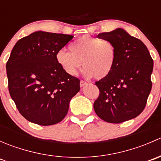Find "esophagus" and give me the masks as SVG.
Returning a JSON list of instances; mask_svg holds the SVG:
<instances>
[{"mask_svg": "<svg viewBox=\"0 0 161 161\" xmlns=\"http://www.w3.org/2000/svg\"><path fill=\"white\" fill-rule=\"evenodd\" d=\"M86 84H87V82H86V81H84V80H81L80 81V86L81 87L84 86H86Z\"/></svg>", "mask_w": 161, "mask_h": 161, "instance_id": "34e87169", "label": "esophagus"}]
</instances>
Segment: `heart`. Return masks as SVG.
Masks as SVG:
<instances>
[{"mask_svg": "<svg viewBox=\"0 0 161 161\" xmlns=\"http://www.w3.org/2000/svg\"><path fill=\"white\" fill-rule=\"evenodd\" d=\"M69 50L70 52L59 50L56 59L70 75L77 74L82 62L86 75L103 79L111 72L116 62V47L108 40L84 35L71 43Z\"/></svg>", "mask_w": 161, "mask_h": 161, "instance_id": "1", "label": "heart"}]
</instances>
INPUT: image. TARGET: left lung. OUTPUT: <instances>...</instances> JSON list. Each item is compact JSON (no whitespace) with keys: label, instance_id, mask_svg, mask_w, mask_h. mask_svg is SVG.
<instances>
[{"label":"left lung","instance_id":"8db88e82","mask_svg":"<svg viewBox=\"0 0 161 161\" xmlns=\"http://www.w3.org/2000/svg\"><path fill=\"white\" fill-rule=\"evenodd\" d=\"M97 36L114 44L117 58L111 72L95 82L100 94L93 103L94 111L107 122L129 121L140 114L147 105L153 60L146 45L122 29Z\"/></svg>","mask_w":161,"mask_h":161}]
</instances>
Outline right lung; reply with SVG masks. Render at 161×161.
<instances>
[{
    "mask_svg": "<svg viewBox=\"0 0 161 161\" xmlns=\"http://www.w3.org/2000/svg\"><path fill=\"white\" fill-rule=\"evenodd\" d=\"M73 36L35 32L20 39L6 64L8 90L19 113L40 125H55L67 115L80 80L68 74L56 55Z\"/></svg>",
    "mask_w": 161,
    "mask_h": 161,
    "instance_id": "obj_1",
    "label": "right lung"
}]
</instances>
